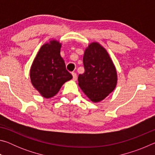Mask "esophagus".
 I'll return each instance as SVG.
<instances>
[{
    "mask_svg": "<svg viewBox=\"0 0 155 155\" xmlns=\"http://www.w3.org/2000/svg\"><path fill=\"white\" fill-rule=\"evenodd\" d=\"M72 77H73V80H74V81L77 80V73H75V72H72Z\"/></svg>",
    "mask_w": 155,
    "mask_h": 155,
    "instance_id": "obj_1",
    "label": "esophagus"
}]
</instances>
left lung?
I'll use <instances>...</instances> for the list:
<instances>
[{
  "label": "left lung",
  "mask_w": 155,
  "mask_h": 155,
  "mask_svg": "<svg viewBox=\"0 0 155 155\" xmlns=\"http://www.w3.org/2000/svg\"><path fill=\"white\" fill-rule=\"evenodd\" d=\"M83 65L85 72L78 75V85L91 101L97 103L115 87V68L106 50L98 43L91 44L85 50Z\"/></svg>",
  "instance_id": "1"
}]
</instances>
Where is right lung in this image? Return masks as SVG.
Masks as SVG:
<instances>
[{
  "label": "right lung",
  "mask_w": 155,
  "mask_h": 155,
  "mask_svg": "<svg viewBox=\"0 0 155 155\" xmlns=\"http://www.w3.org/2000/svg\"><path fill=\"white\" fill-rule=\"evenodd\" d=\"M61 44L52 40L41 47L30 70L31 83L44 98H51L63 84L72 79L60 55Z\"/></svg>",
  "instance_id": "right-lung-1"
}]
</instances>
